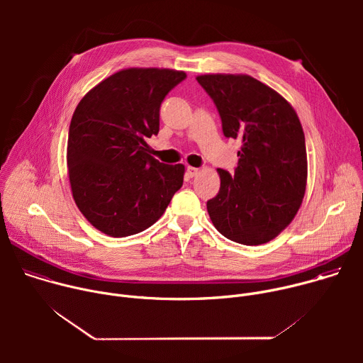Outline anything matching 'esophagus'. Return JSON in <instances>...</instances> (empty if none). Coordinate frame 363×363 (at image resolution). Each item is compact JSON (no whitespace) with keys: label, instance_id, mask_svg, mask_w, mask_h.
<instances>
[{"label":"esophagus","instance_id":"esophagus-1","mask_svg":"<svg viewBox=\"0 0 363 363\" xmlns=\"http://www.w3.org/2000/svg\"><path fill=\"white\" fill-rule=\"evenodd\" d=\"M199 174V168H194V167H188L186 168V175L189 177V178H194V177H196Z\"/></svg>","mask_w":363,"mask_h":363}]
</instances>
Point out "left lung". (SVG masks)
Listing matches in <instances>:
<instances>
[{"label":"left lung","instance_id":"8db88e82","mask_svg":"<svg viewBox=\"0 0 363 363\" xmlns=\"http://www.w3.org/2000/svg\"><path fill=\"white\" fill-rule=\"evenodd\" d=\"M227 138L238 139L235 174L217 169L221 185L206 202L214 227L228 240L260 245L297 214L307 182L306 142L290 103L248 74H202Z\"/></svg>","mask_w":363,"mask_h":363}]
</instances>
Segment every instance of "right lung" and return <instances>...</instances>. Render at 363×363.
Wrapping results in <instances>:
<instances>
[{
	"label": "right lung",
	"mask_w": 363,
	"mask_h": 363,
	"mask_svg": "<svg viewBox=\"0 0 363 363\" xmlns=\"http://www.w3.org/2000/svg\"><path fill=\"white\" fill-rule=\"evenodd\" d=\"M185 72L123 69L89 90L69 129L67 171L84 218L111 237L138 234L157 223L182 186L185 167L149 155L160 132L165 96Z\"/></svg>",
	"instance_id": "right-lung-1"
}]
</instances>
